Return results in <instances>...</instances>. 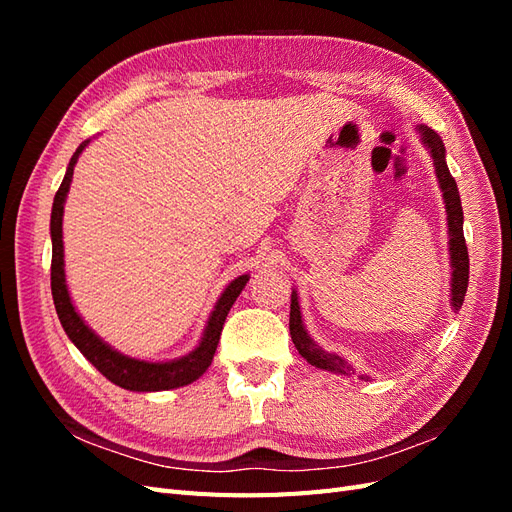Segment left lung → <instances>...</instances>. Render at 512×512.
Returning a JSON list of instances; mask_svg holds the SVG:
<instances>
[{"mask_svg":"<svg viewBox=\"0 0 512 512\" xmlns=\"http://www.w3.org/2000/svg\"><path fill=\"white\" fill-rule=\"evenodd\" d=\"M423 136V143L427 145L431 158H433V166H436V175L440 181V188L444 194V205H446V220H448V250H451V267H453V284H451V292H453V309H461L463 299H466V290H468V277H470V258H468V245H466V237H463V209H461V198H459V190L457 183L451 175V170L446 166V151H444V143L442 138L429 130L427 126L418 128ZM290 337L294 348L299 350V354L303 359L314 365L318 369H327V371H335V374H350L352 367L342 359V356L324 352L320 346L314 344V339L307 335L303 320H301V309H299V299L297 292L292 290L290 297Z\"/></svg>","mask_w":512,"mask_h":512,"instance_id":"obj_1","label":"left lung"}]
</instances>
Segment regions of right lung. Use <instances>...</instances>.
<instances>
[{
    "label": "right lung",
    "instance_id": "obj_1",
    "mask_svg": "<svg viewBox=\"0 0 512 512\" xmlns=\"http://www.w3.org/2000/svg\"><path fill=\"white\" fill-rule=\"evenodd\" d=\"M89 141L81 143V147L74 151V156L68 164L66 177L61 181L59 190L53 200V211H51V239H53V260H51V292H53V303L57 309V316L61 327H64L66 335L72 339V344L83 352L85 359L94 365L104 378L111 380L113 384L121 386V389L128 391H168V389H179V386L190 384L205 374L207 367L213 361L215 348H218L220 335L224 329V320L230 312L232 303L237 301L241 290L245 288L250 275H239L237 280H232L228 288L222 292V297L215 305L213 314L209 318V324L205 329L203 339L196 350L190 354L181 356L177 361L168 363H149V361H138L130 359V356L113 350L108 344L91 331L87 324L76 314V309L70 301L68 286H66V273H64V241H61V220H64V203L70 190V181L74 173V164L79 160L81 151L87 147Z\"/></svg>",
    "mask_w": 512,
    "mask_h": 512
}]
</instances>
